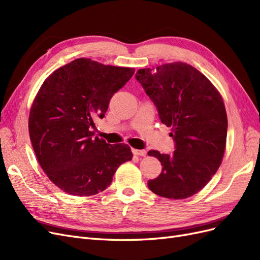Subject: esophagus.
Here are the masks:
<instances>
[{
	"instance_id": "1",
	"label": "esophagus",
	"mask_w": 260,
	"mask_h": 260,
	"mask_svg": "<svg viewBox=\"0 0 260 260\" xmlns=\"http://www.w3.org/2000/svg\"><path fill=\"white\" fill-rule=\"evenodd\" d=\"M132 153L133 155H138V156H145L146 152L144 149H137V148H132Z\"/></svg>"
}]
</instances>
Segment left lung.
<instances>
[{
	"label": "left lung",
	"mask_w": 260,
	"mask_h": 260,
	"mask_svg": "<svg viewBox=\"0 0 260 260\" xmlns=\"http://www.w3.org/2000/svg\"><path fill=\"white\" fill-rule=\"evenodd\" d=\"M142 84L176 142L172 155L149 151L161 164L160 175L148 188L161 198L183 200L199 193L214 176L225 149L228 118L216 86L193 66L169 62L139 69Z\"/></svg>",
	"instance_id": "8db88e82"
}]
</instances>
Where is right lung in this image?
I'll list each match as a JSON object with an SVG mask.
<instances>
[{"label": "right lung", "mask_w": 260, "mask_h": 260, "mask_svg": "<svg viewBox=\"0 0 260 260\" xmlns=\"http://www.w3.org/2000/svg\"><path fill=\"white\" fill-rule=\"evenodd\" d=\"M135 68L77 58L55 70L39 89L29 114V136L41 168L60 190L92 196L112 183L121 164L132 159L129 145L94 138V120Z\"/></svg>", "instance_id": "right-lung-1"}]
</instances>
